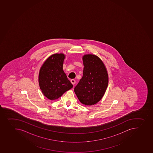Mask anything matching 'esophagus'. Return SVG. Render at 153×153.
<instances>
[{"label":"esophagus","instance_id":"esophagus-1","mask_svg":"<svg viewBox=\"0 0 153 153\" xmlns=\"http://www.w3.org/2000/svg\"><path fill=\"white\" fill-rule=\"evenodd\" d=\"M71 83H72L73 85H74V84H75V83H76V80L74 79H73L71 80Z\"/></svg>","mask_w":153,"mask_h":153}]
</instances>
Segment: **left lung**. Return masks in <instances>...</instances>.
Wrapping results in <instances>:
<instances>
[{"label":"left lung","mask_w":153,"mask_h":153,"mask_svg":"<svg viewBox=\"0 0 153 153\" xmlns=\"http://www.w3.org/2000/svg\"><path fill=\"white\" fill-rule=\"evenodd\" d=\"M82 60L83 76L74 87V92L81 103L92 105L103 97L108 84V76L105 64L96 55L86 54Z\"/></svg>","instance_id":"left-lung-1"}]
</instances>
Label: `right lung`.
<instances>
[{"instance_id": "right-lung-1", "label": "right lung", "mask_w": 153, "mask_h": 153, "mask_svg": "<svg viewBox=\"0 0 153 153\" xmlns=\"http://www.w3.org/2000/svg\"><path fill=\"white\" fill-rule=\"evenodd\" d=\"M65 55L52 54L45 61L40 68L39 84L45 96L51 100L57 99L66 91L73 88L63 70Z\"/></svg>"}]
</instances>
